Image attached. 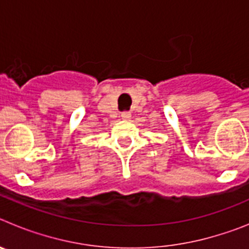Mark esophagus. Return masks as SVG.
<instances>
[{
    "mask_svg": "<svg viewBox=\"0 0 249 249\" xmlns=\"http://www.w3.org/2000/svg\"><path fill=\"white\" fill-rule=\"evenodd\" d=\"M121 117H122L123 120H129V118L132 117V114H131V112H122Z\"/></svg>",
    "mask_w": 249,
    "mask_h": 249,
    "instance_id": "34e87169",
    "label": "esophagus"
}]
</instances>
